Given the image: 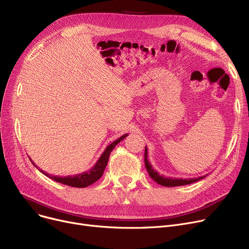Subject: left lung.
Wrapping results in <instances>:
<instances>
[{"label": "left lung", "mask_w": 249, "mask_h": 249, "mask_svg": "<svg viewBox=\"0 0 249 249\" xmlns=\"http://www.w3.org/2000/svg\"><path fill=\"white\" fill-rule=\"evenodd\" d=\"M148 152H147V147L145 146V152H144V162L147 172L149 174V177L155 180L158 184L164 186V187H178V186H185L189 184H193L195 181H198L202 178H204L206 176L199 177V178H167L164 176L160 175L155 169L152 167L150 162L148 161Z\"/></svg>", "instance_id": "8db88e82"}]
</instances>
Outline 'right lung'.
Returning a JSON list of instances; mask_svg holds the SVG:
<instances>
[{
	"mask_svg": "<svg viewBox=\"0 0 249 249\" xmlns=\"http://www.w3.org/2000/svg\"><path fill=\"white\" fill-rule=\"evenodd\" d=\"M127 135L128 134H124L120 138H118L117 140L112 142L111 144H109L106 147V149H105V151L102 153V155L100 156V159L98 160L96 164L87 172H84L82 174H78L75 176H68V177L51 176V175L46 174L45 172L41 171V169H40V172L43 175H45L46 177L50 178L51 179H53L57 182H60V184L67 185V186H71V187H74V188H86L88 186H90L91 184H94V182H96L103 176V173L105 171V168H106L108 160H109L110 153L112 152V150L114 149V147L118 144V143L121 142V140H123L124 138H126ZM30 160H31V159H30ZM31 162L35 165V163L32 160H31Z\"/></svg>",
	"mask_w": 249,
	"mask_h": 249,
	"instance_id": "1",
	"label": "right lung"
}]
</instances>
